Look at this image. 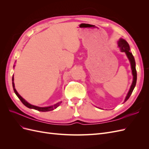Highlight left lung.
<instances>
[{"mask_svg":"<svg viewBox=\"0 0 149 149\" xmlns=\"http://www.w3.org/2000/svg\"><path fill=\"white\" fill-rule=\"evenodd\" d=\"M118 47L120 48V52H124L125 53L126 56H127V58L130 61V66H131L132 74L133 76L132 83L131 86H130L129 91L127 94V96H126V97L125 98V100H124V102H125L126 101H127V100L129 98L130 95H131V94H132L133 90H134L135 86H136V84L137 71H136V61H135L134 56L132 55L131 52H130L129 45L127 42V41H126V40H125L123 38H120L118 42Z\"/></svg>","mask_w":149,"mask_h":149,"instance_id":"left-lung-1","label":"left lung"}]
</instances>
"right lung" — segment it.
<instances>
[{
	"mask_svg": "<svg viewBox=\"0 0 149 149\" xmlns=\"http://www.w3.org/2000/svg\"><path fill=\"white\" fill-rule=\"evenodd\" d=\"M14 67H15V65H13V68H14ZM14 81V78H13V76H12V86H13V91H14V93H15V94L17 96V97L19 98V100L22 101V102L23 103L26 107L30 108V109H35V110H37L38 111H42V112H47V111H53V109H56V108H57L58 106H59L60 105V104L62 102V101H60V102H58V103L55 104H54L53 106H47V107H38V106H34V105L31 104L29 103L26 100H25L22 97L19 93H17V90L15 88V84H14V81Z\"/></svg>",
	"mask_w": 149,
	"mask_h": 149,
	"instance_id": "add662e5",
	"label": "right lung"
}]
</instances>
